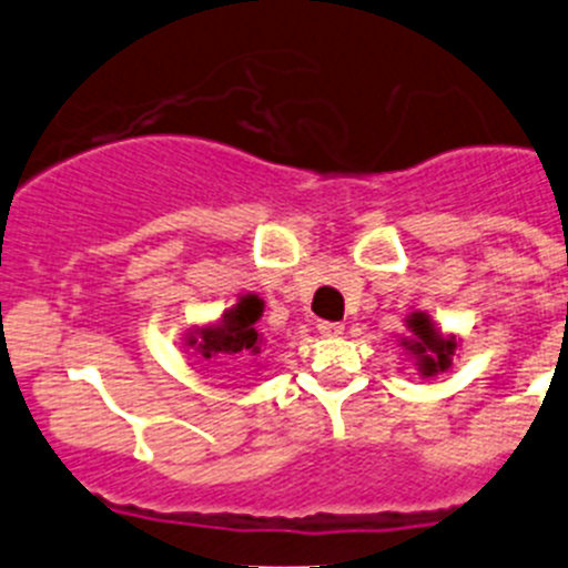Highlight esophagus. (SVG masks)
<instances>
[{
    "mask_svg": "<svg viewBox=\"0 0 568 568\" xmlns=\"http://www.w3.org/2000/svg\"><path fill=\"white\" fill-rule=\"evenodd\" d=\"M318 332L326 337H337L343 335V324H337V321H318Z\"/></svg>",
    "mask_w": 568,
    "mask_h": 568,
    "instance_id": "34e87169",
    "label": "esophagus"
}]
</instances>
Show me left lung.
<instances>
[{
    "label": "left lung",
    "instance_id": "obj_1",
    "mask_svg": "<svg viewBox=\"0 0 568 568\" xmlns=\"http://www.w3.org/2000/svg\"><path fill=\"white\" fill-rule=\"evenodd\" d=\"M406 321H409V329L415 335V341H404V346L415 354L417 365H420V374L434 376L439 371H448L450 357L456 352V337L439 335L426 313H412Z\"/></svg>",
    "mask_w": 568,
    "mask_h": 568
}]
</instances>
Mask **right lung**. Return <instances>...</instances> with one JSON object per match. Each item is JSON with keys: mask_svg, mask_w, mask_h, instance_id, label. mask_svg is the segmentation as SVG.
Returning <instances> with one entry per match:
<instances>
[{"mask_svg": "<svg viewBox=\"0 0 568 568\" xmlns=\"http://www.w3.org/2000/svg\"><path fill=\"white\" fill-rule=\"evenodd\" d=\"M263 302L255 294L242 296L231 311L222 313L220 324L203 326V329L189 335V346L200 352V357H231L247 359L252 354H261V335L255 329V321L261 318ZM227 365V363H225Z\"/></svg>", "mask_w": 568, "mask_h": 568, "instance_id": "1", "label": "right lung"}]
</instances>
